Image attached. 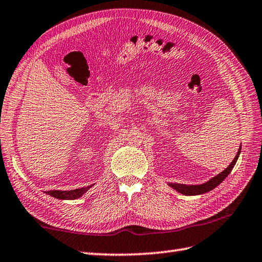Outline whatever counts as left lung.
<instances>
[{
	"mask_svg": "<svg viewBox=\"0 0 262 262\" xmlns=\"http://www.w3.org/2000/svg\"><path fill=\"white\" fill-rule=\"evenodd\" d=\"M239 153H241V146L238 148L236 157L234 158V160L230 162V165L226 169H225L224 171L218 173L217 176L212 177L207 183L201 184V185H185V184H177V183H168V185L172 187L175 191L184 194V195H200V194H204L209 191H211V189L217 187L219 184L229 175V172L232 171V169L234 168L235 163H236V161H237Z\"/></svg>",
	"mask_w": 262,
	"mask_h": 262,
	"instance_id": "1",
	"label": "left lung"
}]
</instances>
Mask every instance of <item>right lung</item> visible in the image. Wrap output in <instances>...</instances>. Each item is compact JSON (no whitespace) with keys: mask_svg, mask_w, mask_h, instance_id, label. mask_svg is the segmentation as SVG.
<instances>
[{"mask_svg":"<svg viewBox=\"0 0 262 262\" xmlns=\"http://www.w3.org/2000/svg\"><path fill=\"white\" fill-rule=\"evenodd\" d=\"M92 186L93 185L71 189V191H48L45 193L49 194V195H51V196L55 198V199H59V200H76V199L80 198L84 193L89 191Z\"/></svg>","mask_w":262,"mask_h":262,"instance_id":"1","label":"right lung"}]
</instances>
